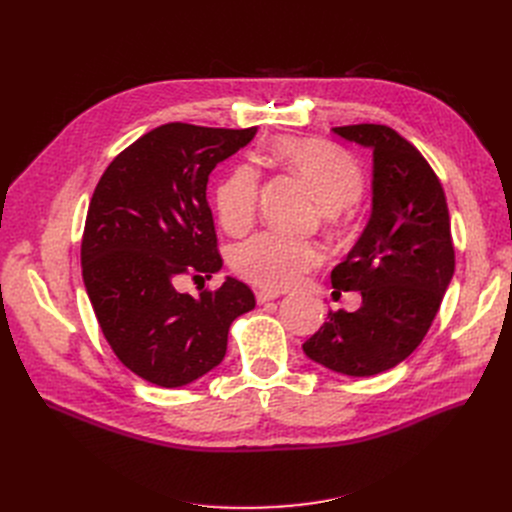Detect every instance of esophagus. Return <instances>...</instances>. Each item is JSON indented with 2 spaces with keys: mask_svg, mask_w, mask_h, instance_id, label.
I'll use <instances>...</instances> for the list:
<instances>
[{
  "mask_svg": "<svg viewBox=\"0 0 512 512\" xmlns=\"http://www.w3.org/2000/svg\"><path fill=\"white\" fill-rule=\"evenodd\" d=\"M280 290H259L257 292V303L259 305H263V303H267V301H274V299H278L280 297Z\"/></svg>",
  "mask_w": 512,
  "mask_h": 512,
  "instance_id": "34e87169",
  "label": "esophagus"
}]
</instances>
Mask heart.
I'll use <instances>...</instances> for the list:
<instances>
[{
	"instance_id": "1",
	"label": "heart",
	"mask_w": 512,
	"mask_h": 512,
	"mask_svg": "<svg viewBox=\"0 0 512 512\" xmlns=\"http://www.w3.org/2000/svg\"><path fill=\"white\" fill-rule=\"evenodd\" d=\"M274 157L301 178L328 211L355 205L363 197V172L342 147L309 137H280L272 145ZM215 209L222 226L238 234L247 230L257 213L259 174L249 164L230 168L215 186ZM324 253L313 242H299L276 232H259L232 251V267L245 280L284 290L297 286L317 267Z\"/></svg>"
}]
</instances>
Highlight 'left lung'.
Masks as SVG:
<instances>
[{
  "label": "left lung",
  "mask_w": 512,
  "mask_h": 512,
  "mask_svg": "<svg viewBox=\"0 0 512 512\" xmlns=\"http://www.w3.org/2000/svg\"><path fill=\"white\" fill-rule=\"evenodd\" d=\"M373 149V209L353 251L332 270V286L359 290L363 305L330 311L305 355L336 373H382L425 338L454 274L450 215L427 159L384 124L332 128Z\"/></svg>",
  "instance_id": "1"
}]
</instances>
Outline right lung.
I'll list each match as a JSON object with an SVG mask.
<instances>
[{
    "label": "right lung",
    "mask_w": 512,
    "mask_h": 512,
    "mask_svg": "<svg viewBox=\"0 0 512 512\" xmlns=\"http://www.w3.org/2000/svg\"><path fill=\"white\" fill-rule=\"evenodd\" d=\"M255 132L157 126L95 186L80 245L85 288L120 363L155 386L191 384L220 365L230 324L255 307L234 278L199 297L176 290L180 276L211 278L222 267L207 180Z\"/></svg>",
    "instance_id": "add662e5"
}]
</instances>
